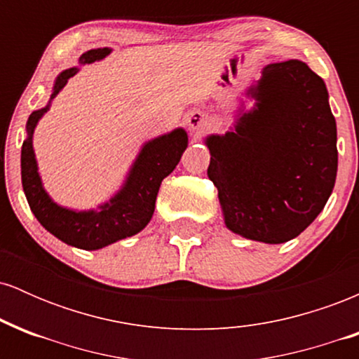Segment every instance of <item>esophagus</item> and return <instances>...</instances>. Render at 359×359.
Listing matches in <instances>:
<instances>
[{"mask_svg": "<svg viewBox=\"0 0 359 359\" xmlns=\"http://www.w3.org/2000/svg\"><path fill=\"white\" fill-rule=\"evenodd\" d=\"M185 123H187L189 130L191 131H201L208 126V118H205L204 113L194 109L191 113H187V116H185Z\"/></svg>", "mask_w": 359, "mask_h": 359, "instance_id": "esophagus-1", "label": "esophagus"}]
</instances>
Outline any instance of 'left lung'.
<instances>
[{"instance_id": "8db88e82", "label": "left lung", "mask_w": 359, "mask_h": 359, "mask_svg": "<svg viewBox=\"0 0 359 359\" xmlns=\"http://www.w3.org/2000/svg\"><path fill=\"white\" fill-rule=\"evenodd\" d=\"M240 100L234 123L204 138L226 228L241 238L278 245L319 216L337 174L336 119L325 82L306 62L262 69Z\"/></svg>"}]
</instances>
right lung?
Wrapping results in <instances>:
<instances>
[{
  "label": "right lung",
  "mask_w": 359,
  "mask_h": 359,
  "mask_svg": "<svg viewBox=\"0 0 359 359\" xmlns=\"http://www.w3.org/2000/svg\"><path fill=\"white\" fill-rule=\"evenodd\" d=\"M113 48H90L79 57L76 67L65 69L53 81L50 100L42 109H36L27 121V138L22 147V185L32 212L48 233L65 245L81 250H101L119 240L135 236L145 229L155 211L160 184L170 175L189 145L187 131L182 126L148 140L140 148L130 170L108 201L94 209H72L60 205L45 191L34 150V133L52 101L65 88L67 81L86 64L100 62Z\"/></svg>",
  "instance_id": "add662e5"
}]
</instances>
